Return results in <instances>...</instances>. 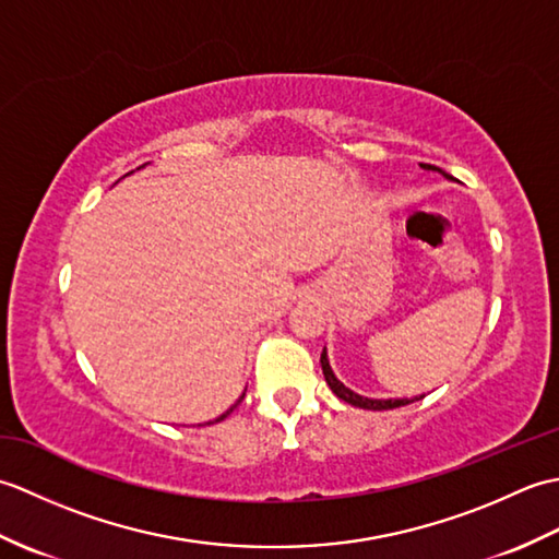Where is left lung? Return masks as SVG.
<instances>
[{
    "mask_svg": "<svg viewBox=\"0 0 559 559\" xmlns=\"http://www.w3.org/2000/svg\"><path fill=\"white\" fill-rule=\"evenodd\" d=\"M423 168H425V170H439V168H435V165H425V163H423ZM439 173H442V170H439ZM322 372H324V379H326L329 389L334 391V394H336L341 401H346V403H350V406H358V408H367V411H389V408H399V406H406V403L425 399V396H420V399H365V396H358V394H355V391L343 386V384L338 382V379L334 377V372H331L329 360H326V350L322 353Z\"/></svg>",
    "mask_w": 559,
    "mask_h": 559,
    "instance_id": "1",
    "label": "left lung"
}]
</instances>
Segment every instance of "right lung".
I'll use <instances>...</instances> for the list:
<instances>
[{"mask_svg":"<svg viewBox=\"0 0 559 559\" xmlns=\"http://www.w3.org/2000/svg\"><path fill=\"white\" fill-rule=\"evenodd\" d=\"M242 399H245V394H242V396H240V401H242ZM240 401H237V403H240ZM237 403H235V406H237ZM235 406H233V408H235ZM233 408H230V411H225V413H223V415H221V418H216V423H221V420H223V418H228V415H230V413H233Z\"/></svg>","mask_w":559,"mask_h":559,"instance_id":"1","label":"right lung"}]
</instances>
